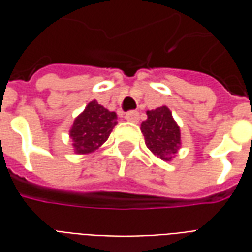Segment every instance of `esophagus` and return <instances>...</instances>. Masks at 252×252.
<instances>
[{"mask_svg":"<svg viewBox=\"0 0 252 252\" xmlns=\"http://www.w3.org/2000/svg\"><path fill=\"white\" fill-rule=\"evenodd\" d=\"M126 121H132V123H137L139 121V112H136V110H129V112H126Z\"/></svg>","mask_w":252,"mask_h":252,"instance_id":"esophagus-1","label":"esophagus"}]
</instances>
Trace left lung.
<instances>
[{
	"mask_svg": "<svg viewBox=\"0 0 252 252\" xmlns=\"http://www.w3.org/2000/svg\"><path fill=\"white\" fill-rule=\"evenodd\" d=\"M142 132L148 150L162 160H170L181 144L180 126L167 106L147 112V120L142 123Z\"/></svg>",
	"mask_w": 252,
	"mask_h": 252,
	"instance_id": "1",
	"label": "left lung"
}]
</instances>
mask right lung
I'll return each instance as SVG.
<instances>
[{
    "instance_id": "1",
    "label": "right lung",
    "mask_w": 252,
    "mask_h": 252,
    "mask_svg": "<svg viewBox=\"0 0 252 252\" xmlns=\"http://www.w3.org/2000/svg\"><path fill=\"white\" fill-rule=\"evenodd\" d=\"M117 124L115 112L105 109L97 101L89 102L72 124L70 136L77 154H88L104 144Z\"/></svg>"
}]
</instances>
